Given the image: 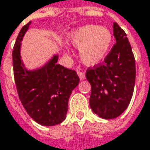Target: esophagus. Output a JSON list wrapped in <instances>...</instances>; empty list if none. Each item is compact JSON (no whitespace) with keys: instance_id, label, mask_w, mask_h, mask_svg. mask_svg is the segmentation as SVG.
<instances>
[{"instance_id":"esophagus-1","label":"esophagus","mask_w":150,"mask_h":150,"mask_svg":"<svg viewBox=\"0 0 150 150\" xmlns=\"http://www.w3.org/2000/svg\"><path fill=\"white\" fill-rule=\"evenodd\" d=\"M78 75L80 79V80H84L85 79V74L83 71H78Z\"/></svg>"}]
</instances>
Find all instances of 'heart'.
<instances>
[{"mask_svg": "<svg viewBox=\"0 0 150 150\" xmlns=\"http://www.w3.org/2000/svg\"><path fill=\"white\" fill-rule=\"evenodd\" d=\"M67 40L71 45L80 48L79 56L86 66H96L106 58L112 44L111 31L104 27L87 25L69 34Z\"/></svg>", "mask_w": 150, "mask_h": 150, "instance_id": "1", "label": "heart"}]
</instances>
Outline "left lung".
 <instances>
[{"label": "left lung", "instance_id": "left-lung-1", "mask_svg": "<svg viewBox=\"0 0 150 150\" xmlns=\"http://www.w3.org/2000/svg\"><path fill=\"white\" fill-rule=\"evenodd\" d=\"M116 43L103 64L86 71L91 85L90 106L92 111L105 120L120 116L127 108L133 94L136 66L132 49L126 34L113 23Z\"/></svg>", "mask_w": 150, "mask_h": 150}]
</instances>
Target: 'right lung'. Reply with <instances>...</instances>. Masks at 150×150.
<instances>
[{
    "label": "right lung",
    "mask_w": 150,
    "mask_h": 150,
    "mask_svg": "<svg viewBox=\"0 0 150 150\" xmlns=\"http://www.w3.org/2000/svg\"><path fill=\"white\" fill-rule=\"evenodd\" d=\"M30 23L22 27L13 49L14 80L20 102L30 118L42 125L52 126L66 119L70 96L79 84V78L74 70L57 64L58 55H54L39 69H25L20 48Z\"/></svg>",
    "instance_id": "right-lung-1"
}]
</instances>
